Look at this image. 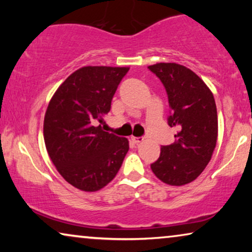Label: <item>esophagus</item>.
Returning <instances> with one entry per match:
<instances>
[{
	"mask_svg": "<svg viewBox=\"0 0 252 252\" xmlns=\"http://www.w3.org/2000/svg\"><path fill=\"white\" fill-rule=\"evenodd\" d=\"M129 140H130V142L132 143H134V144H139V143H141V142H143V137H135V136H130L129 137Z\"/></svg>",
	"mask_w": 252,
	"mask_h": 252,
	"instance_id": "obj_1",
	"label": "esophagus"
}]
</instances>
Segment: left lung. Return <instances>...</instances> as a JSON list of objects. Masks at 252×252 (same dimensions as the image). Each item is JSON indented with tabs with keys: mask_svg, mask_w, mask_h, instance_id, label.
Returning a JSON list of instances; mask_svg holds the SVG:
<instances>
[{
	"mask_svg": "<svg viewBox=\"0 0 252 252\" xmlns=\"http://www.w3.org/2000/svg\"><path fill=\"white\" fill-rule=\"evenodd\" d=\"M168 96V125L178 127L177 141L160 148L151 164L154 174L170 186L190 184L211 160L218 139V115L212 92L190 68L177 63L150 65Z\"/></svg>",
	"mask_w": 252,
	"mask_h": 252,
	"instance_id": "left-lung-1",
	"label": "left lung"
}]
</instances>
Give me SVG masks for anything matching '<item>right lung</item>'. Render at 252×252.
Wrapping results in <instances>:
<instances>
[{"mask_svg":"<svg viewBox=\"0 0 252 252\" xmlns=\"http://www.w3.org/2000/svg\"><path fill=\"white\" fill-rule=\"evenodd\" d=\"M129 67L84 66L65 79L48 104L43 137L65 181L97 191L113 180L129 149L128 140L104 132L103 117Z\"/></svg>","mask_w":252,"mask_h":252,"instance_id":"obj_1","label":"right lung"}]
</instances>
